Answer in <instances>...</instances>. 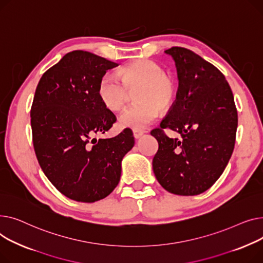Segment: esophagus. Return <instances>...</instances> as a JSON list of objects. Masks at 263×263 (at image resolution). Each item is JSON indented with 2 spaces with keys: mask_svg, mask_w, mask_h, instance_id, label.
I'll return each mask as SVG.
<instances>
[{
  "mask_svg": "<svg viewBox=\"0 0 263 263\" xmlns=\"http://www.w3.org/2000/svg\"><path fill=\"white\" fill-rule=\"evenodd\" d=\"M144 133H145L144 130H140V129H134V130H133V134H134L135 139H139Z\"/></svg>",
  "mask_w": 263,
  "mask_h": 263,
  "instance_id": "34e87169",
  "label": "esophagus"
}]
</instances>
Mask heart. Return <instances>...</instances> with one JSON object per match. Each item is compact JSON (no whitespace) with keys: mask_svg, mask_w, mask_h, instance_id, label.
Here are the masks:
<instances>
[{"mask_svg":"<svg viewBox=\"0 0 263 263\" xmlns=\"http://www.w3.org/2000/svg\"><path fill=\"white\" fill-rule=\"evenodd\" d=\"M136 91L137 104L122 112L120 125L133 129L148 126L159 116V108L171 106L175 86L162 67L152 59H139L123 67L119 76L106 73L98 86V96L103 105L112 111L125 106L129 91Z\"/></svg>","mask_w":263,"mask_h":263,"instance_id":"heart-1","label":"heart"}]
</instances>
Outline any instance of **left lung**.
Here are the masks:
<instances>
[{
  "instance_id": "left-lung-1",
  "label": "left lung",
  "mask_w": 263,
  "mask_h": 263,
  "mask_svg": "<svg viewBox=\"0 0 263 263\" xmlns=\"http://www.w3.org/2000/svg\"><path fill=\"white\" fill-rule=\"evenodd\" d=\"M175 61L176 100L151 135L158 141L153 171L161 186L177 195L208 190L225 170L236 141L238 114L223 73L191 50H165ZM165 128L181 134L170 138Z\"/></svg>"
}]
</instances>
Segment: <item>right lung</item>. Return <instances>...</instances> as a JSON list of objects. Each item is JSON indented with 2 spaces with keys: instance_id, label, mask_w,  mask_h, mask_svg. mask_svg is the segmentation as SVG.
<instances>
[{
  "instance_id": "obj_1",
  "label": "right lung",
  "mask_w": 263,
  "mask_h": 263,
  "mask_svg": "<svg viewBox=\"0 0 263 263\" xmlns=\"http://www.w3.org/2000/svg\"><path fill=\"white\" fill-rule=\"evenodd\" d=\"M118 64L86 51L66 54L44 72L30 109L33 143L45 176L65 196L95 203L109 195L135 138L129 128L108 139L117 121L98 96L106 71Z\"/></svg>"
}]
</instances>
